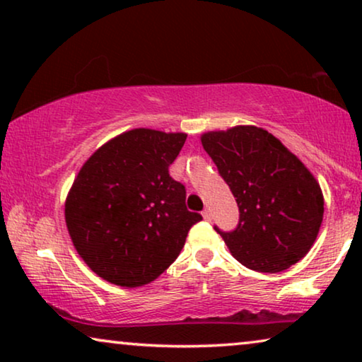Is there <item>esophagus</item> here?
<instances>
[{"mask_svg": "<svg viewBox=\"0 0 362 362\" xmlns=\"http://www.w3.org/2000/svg\"><path fill=\"white\" fill-rule=\"evenodd\" d=\"M202 217H204L206 221H211L212 219V212L209 209H204V211H202Z\"/></svg>", "mask_w": 362, "mask_h": 362, "instance_id": "34e87169", "label": "esophagus"}]
</instances>
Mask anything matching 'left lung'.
<instances>
[{
	"mask_svg": "<svg viewBox=\"0 0 362 362\" xmlns=\"http://www.w3.org/2000/svg\"><path fill=\"white\" fill-rule=\"evenodd\" d=\"M201 143L239 206L235 230L214 227L234 259L264 274L303 259L325 212L323 192L308 168L279 138L254 125L202 133Z\"/></svg>",
	"mask_w": 362,
	"mask_h": 362,
	"instance_id": "obj_1",
	"label": "left lung"
}]
</instances>
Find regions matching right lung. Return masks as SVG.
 Wrapping results in <instances>:
<instances>
[{
    "mask_svg": "<svg viewBox=\"0 0 362 362\" xmlns=\"http://www.w3.org/2000/svg\"><path fill=\"white\" fill-rule=\"evenodd\" d=\"M186 133L135 128L102 145L78 171L66 199L72 244L100 279L136 288L158 279L202 219L168 168Z\"/></svg>",
    "mask_w": 362,
    "mask_h": 362,
    "instance_id": "add662e5",
    "label": "right lung"
}]
</instances>
